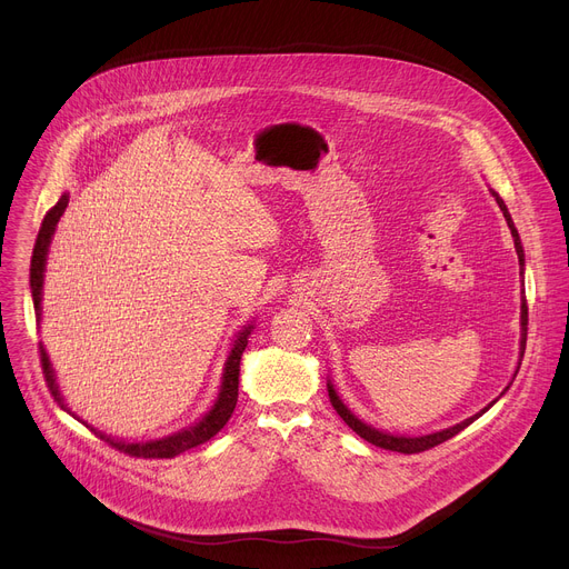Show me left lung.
Segmentation results:
<instances>
[{
	"mask_svg": "<svg viewBox=\"0 0 569 569\" xmlns=\"http://www.w3.org/2000/svg\"><path fill=\"white\" fill-rule=\"evenodd\" d=\"M492 194H495V199H497V203H499V209H501V213H503V218H506V224H508L510 233H512L515 251H518V258H520V268L525 270V249H522V242H520V233H518V229H515V224H512V220H510V213H508V209H506L503 199H501L495 190H492ZM522 274H525V272H522ZM527 325H529V308H527V295L522 292V340H520V363H518V370H520V366H522V356H525V349H527ZM518 370H515V375H518ZM327 388H329L331 406L336 408V412L345 420V425H347L351 431H356L360 438L372 442V445H377V447H381V449H390V451H399V453H420V451H427V449H431V447H436V445H440V442L453 438V436L460 433L465 427H470L475 420H479V418L483 416V412L499 399V397H497L490 406H486L483 410H479L477 416H472V418H468V420H462V422L456 425V427H449V429H442V431L429 433V436L406 438V436H390V433H383V431H379V429L368 427L366 422H360V420L353 416V412L340 401V397L336 395L333 386L327 383ZM506 390H508V386H506ZM506 390H503V392H506ZM503 392H501V395H503Z\"/></svg>",
	"mask_w": 569,
	"mask_h": 569,
	"instance_id": "left-lung-1",
	"label": "left lung"
}]
</instances>
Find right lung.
<instances>
[{"instance_id":"obj_1","label":"right lung","mask_w":569,"mask_h":569,"mask_svg":"<svg viewBox=\"0 0 569 569\" xmlns=\"http://www.w3.org/2000/svg\"><path fill=\"white\" fill-rule=\"evenodd\" d=\"M68 194H63L57 206H51V209L47 211V216L42 218V227L38 231V238H36V247H33V256H31V295H33V308H36V320L40 322V299H42V277H44V263H47V249H49V242H51V236H54V229L61 220V216L66 213L68 209ZM251 333V325L244 327V331L236 338L233 347H231V353L227 358L224 363V375H222V386H220V395L213 403V408L206 412V416L194 425V427H188L174 436H168V438H161V440H149V442H122V440H113L104 433L94 431L101 440L109 442L111 447L129 453V456H136V458H174L197 445H203L206 440H211L231 418V412L236 408V401H238V377H240V356L247 347V338ZM40 366H42V375H44V381H47V388L51 392V397H54V401H59L61 408L68 410V406L63 403V397L59 392V386H57V379H54V372H51V366H49V356L44 351V347L40 345ZM70 412V410H68Z\"/></svg>"}]
</instances>
